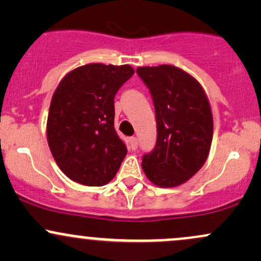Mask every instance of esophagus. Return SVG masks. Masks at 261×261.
<instances>
[{
  "label": "esophagus",
  "mask_w": 261,
  "mask_h": 261,
  "mask_svg": "<svg viewBox=\"0 0 261 261\" xmlns=\"http://www.w3.org/2000/svg\"><path fill=\"white\" fill-rule=\"evenodd\" d=\"M128 143H130V147L131 149H136L137 148V139L136 137H130V140H128Z\"/></svg>",
  "instance_id": "esophagus-1"
}]
</instances>
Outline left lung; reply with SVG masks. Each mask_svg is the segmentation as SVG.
Segmentation results:
<instances>
[{"label":"left lung","mask_w":261,"mask_h":261,"mask_svg":"<svg viewBox=\"0 0 261 261\" xmlns=\"http://www.w3.org/2000/svg\"><path fill=\"white\" fill-rule=\"evenodd\" d=\"M137 74L153 100L157 141L143 154L142 168L153 184L178 187L205 163L214 120L207 97L190 74L169 65L139 67Z\"/></svg>","instance_id":"obj_1"}]
</instances>
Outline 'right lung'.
<instances>
[{
	"instance_id": "1",
	"label": "right lung",
	"mask_w": 261,
	"mask_h": 261,
	"mask_svg": "<svg viewBox=\"0 0 261 261\" xmlns=\"http://www.w3.org/2000/svg\"><path fill=\"white\" fill-rule=\"evenodd\" d=\"M134 74L128 65L89 64L64 77L53 95L47 142L71 180L101 187L115 176L127 153L114 127V98Z\"/></svg>"
}]
</instances>
